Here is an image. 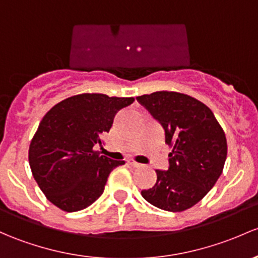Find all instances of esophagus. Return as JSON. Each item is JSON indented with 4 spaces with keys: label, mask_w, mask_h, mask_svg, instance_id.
<instances>
[{
    "label": "esophagus",
    "mask_w": 258,
    "mask_h": 258,
    "mask_svg": "<svg viewBox=\"0 0 258 258\" xmlns=\"http://www.w3.org/2000/svg\"><path fill=\"white\" fill-rule=\"evenodd\" d=\"M127 163H128L130 165H131V167H134V168H141V167H142V164L137 163V162H135V161H127Z\"/></svg>",
    "instance_id": "esophagus-1"
}]
</instances>
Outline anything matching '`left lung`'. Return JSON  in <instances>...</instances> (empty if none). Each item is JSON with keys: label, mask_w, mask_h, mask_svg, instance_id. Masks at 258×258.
<instances>
[{"label": "left lung", "mask_w": 258, "mask_h": 258, "mask_svg": "<svg viewBox=\"0 0 258 258\" xmlns=\"http://www.w3.org/2000/svg\"><path fill=\"white\" fill-rule=\"evenodd\" d=\"M163 126L172 147L168 170L157 169V181L141 194L165 211L194 207L215 185L227 154L225 132L213 111L199 100L175 91H157L137 97Z\"/></svg>", "instance_id": "1"}]
</instances>
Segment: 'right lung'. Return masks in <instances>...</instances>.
I'll use <instances>...</instances> for the list:
<instances>
[{"label":"right lung","mask_w":258,"mask_h":258,"mask_svg":"<svg viewBox=\"0 0 258 258\" xmlns=\"http://www.w3.org/2000/svg\"><path fill=\"white\" fill-rule=\"evenodd\" d=\"M134 97L80 94L44 115L29 145L32 174L51 204L73 213L90 207L104 193L110 173L124 161L94 151L110 131L115 115Z\"/></svg>","instance_id":"add662e5"}]
</instances>
